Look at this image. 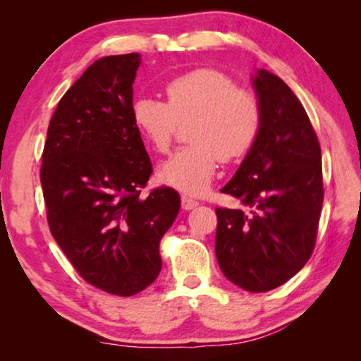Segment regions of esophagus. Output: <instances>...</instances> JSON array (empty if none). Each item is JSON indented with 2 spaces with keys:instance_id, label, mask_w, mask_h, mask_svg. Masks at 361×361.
<instances>
[{
  "instance_id": "esophagus-1",
  "label": "esophagus",
  "mask_w": 361,
  "mask_h": 361,
  "mask_svg": "<svg viewBox=\"0 0 361 361\" xmlns=\"http://www.w3.org/2000/svg\"><path fill=\"white\" fill-rule=\"evenodd\" d=\"M197 205H199L197 200L188 197V195H181V207H183V210H192L194 207H197Z\"/></svg>"
}]
</instances>
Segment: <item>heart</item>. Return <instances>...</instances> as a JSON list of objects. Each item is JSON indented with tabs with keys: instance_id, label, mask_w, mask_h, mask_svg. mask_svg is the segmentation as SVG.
<instances>
[{
	"instance_id": "heart-1",
	"label": "heart",
	"mask_w": 361,
	"mask_h": 361,
	"mask_svg": "<svg viewBox=\"0 0 361 361\" xmlns=\"http://www.w3.org/2000/svg\"><path fill=\"white\" fill-rule=\"evenodd\" d=\"M167 103L140 99L132 109L133 124L156 152H167L178 129L189 126V142L162 164L157 178L191 195L209 189L218 159L234 162L245 157L259 137L261 105L256 97L237 87L224 73L199 68L172 79L166 87Z\"/></svg>"
}]
</instances>
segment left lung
<instances>
[{
	"instance_id": "left-lung-1",
	"label": "left lung",
	"mask_w": 361,
	"mask_h": 361,
	"mask_svg": "<svg viewBox=\"0 0 361 361\" xmlns=\"http://www.w3.org/2000/svg\"><path fill=\"white\" fill-rule=\"evenodd\" d=\"M259 137L221 192L248 212L216 209L215 253L232 283L252 293L277 288L314 252L323 204L322 151L301 102L279 76L256 70Z\"/></svg>"
}]
</instances>
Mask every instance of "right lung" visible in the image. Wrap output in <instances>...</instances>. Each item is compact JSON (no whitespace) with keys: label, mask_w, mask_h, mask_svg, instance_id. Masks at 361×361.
<instances>
[{"label":"right lung","mask_w":361,"mask_h":361,"mask_svg":"<svg viewBox=\"0 0 361 361\" xmlns=\"http://www.w3.org/2000/svg\"><path fill=\"white\" fill-rule=\"evenodd\" d=\"M140 54L99 59L59 102L42 151L41 185L54 239L85 282L132 296L157 279L159 243L180 212V195L157 188L133 124Z\"/></svg>","instance_id":"right-lung-1"}]
</instances>
